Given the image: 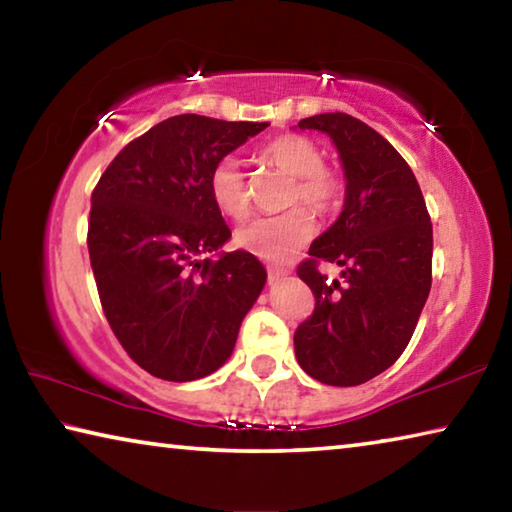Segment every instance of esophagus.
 <instances>
[{
    "label": "esophagus",
    "mask_w": 512,
    "mask_h": 512,
    "mask_svg": "<svg viewBox=\"0 0 512 512\" xmlns=\"http://www.w3.org/2000/svg\"><path fill=\"white\" fill-rule=\"evenodd\" d=\"M266 273H268V282H277L280 277L289 275V268L284 266H266Z\"/></svg>",
    "instance_id": "34e87169"
}]
</instances>
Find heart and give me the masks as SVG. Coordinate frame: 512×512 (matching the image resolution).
I'll list each match as a JSON object with an SVG mask.
<instances>
[{"instance_id": "obj_1", "label": "heart", "mask_w": 512, "mask_h": 512, "mask_svg": "<svg viewBox=\"0 0 512 512\" xmlns=\"http://www.w3.org/2000/svg\"><path fill=\"white\" fill-rule=\"evenodd\" d=\"M259 160L293 178L287 205L305 203L316 214H332L341 207L345 180L336 169L327 167L323 151L309 137L296 133L277 135L259 151ZM212 203L230 219H244L250 212V189L246 173L232 155L216 160L207 176ZM318 230L314 214L306 207L277 216H259L235 232V244L262 259L280 262L307 246Z\"/></svg>"}]
</instances>
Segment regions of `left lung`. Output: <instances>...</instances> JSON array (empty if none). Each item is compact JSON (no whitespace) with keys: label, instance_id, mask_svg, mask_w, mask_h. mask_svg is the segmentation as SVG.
I'll return each instance as SVG.
<instances>
[{"label":"left lung","instance_id":"obj_1","mask_svg":"<svg viewBox=\"0 0 512 512\" xmlns=\"http://www.w3.org/2000/svg\"><path fill=\"white\" fill-rule=\"evenodd\" d=\"M327 133L345 169V205L298 277L314 293L293 334L300 368L327 386H359L400 359L431 289L433 230L418 180L393 144L345 112L298 121ZM339 263V281L319 273Z\"/></svg>","mask_w":512,"mask_h":512}]
</instances>
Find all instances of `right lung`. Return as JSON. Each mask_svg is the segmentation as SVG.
Masks as SVG:
<instances>
[{
	"label": "right lung",
	"instance_id": "add662e5",
	"mask_svg": "<svg viewBox=\"0 0 512 512\" xmlns=\"http://www.w3.org/2000/svg\"><path fill=\"white\" fill-rule=\"evenodd\" d=\"M266 121L176 115L135 137L92 192L88 250L99 300L121 348L167 381L221 368L266 271L230 239L207 176Z\"/></svg>",
	"mask_w": 512,
	"mask_h": 512
}]
</instances>
